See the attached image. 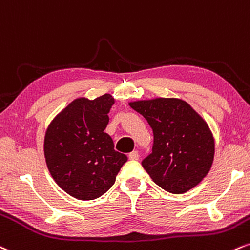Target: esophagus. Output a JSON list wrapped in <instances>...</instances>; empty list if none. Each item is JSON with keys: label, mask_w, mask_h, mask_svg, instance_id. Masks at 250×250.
<instances>
[{"label": "esophagus", "mask_w": 250, "mask_h": 250, "mask_svg": "<svg viewBox=\"0 0 250 250\" xmlns=\"http://www.w3.org/2000/svg\"><path fill=\"white\" fill-rule=\"evenodd\" d=\"M128 158H130V160H138L139 159V153H138V151H132L128 154Z\"/></svg>", "instance_id": "esophagus-1"}]
</instances>
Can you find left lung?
Wrapping results in <instances>:
<instances>
[{"label": "left lung", "mask_w": 250, "mask_h": 250, "mask_svg": "<svg viewBox=\"0 0 250 250\" xmlns=\"http://www.w3.org/2000/svg\"><path fill=\"white\" fill-rule=\"evenodd\" d=\"M153 131L152 153L142 165L158 186L181 194L207 175L214 159V139L207 123L177 98L130 103Z\"/></svg>", "instance_id": "8db88e82"}]
</instances>
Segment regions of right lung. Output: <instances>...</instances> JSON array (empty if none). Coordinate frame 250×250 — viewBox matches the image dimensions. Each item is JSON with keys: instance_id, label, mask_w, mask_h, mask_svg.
<instances>
[{"instance_id": "obj_1", "label": "right lung", "mask_w": 250, "mask_h": 250, "mask_svg": "<svg viewBox=\"0 0 250 250\" xmlns=\"http://www.w3.org/2000/svg\"><path fill=\"white\" fill-rule=\"evenodd\" d=\"M112 96L89 101L75 99L52 120L44 138V155L50 174L67 194L93 200L112 187L125 154L114 151L108 124Z\"/></svg>"}]
</instances>
